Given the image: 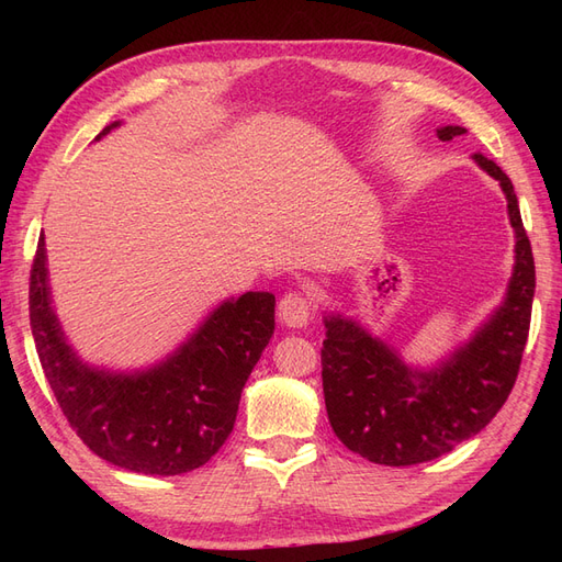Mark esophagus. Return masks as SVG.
I'll use <instances>...</instances> for the list:
<instances>
[{"label": "esophagus", "mask_w": 562, "mask_h": 562, "mask_svg": "<svg viewBox=\"0 0 562 562\" xmlns=\"http://www.w3.org/2000/svg\"><path fill=\"white\" fill-rule=\"evenodd\" d=\"M312 316V302L307 295L302 293H285L279 302V318L281 323L291 328H302L310 323Z\"/></svg>", "instance_id": "obj_1"}]
</instances>
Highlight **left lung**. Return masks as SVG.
Returning a JSON list of instances; mask_svg holds the SVG:
<instances>
[{
	"instance_id": "8db88e82",
	"label": "left lung",
	"mask_w": 562,
	"mask_h": 562,
	"mask_svg": "<svg viewBox=\"0 0 562 562\" xmlns=\"http://www.w3.org/2000/svg\"><path fill=\"white\" fill-rule=\"evenodd\" d=\"M464 133L462 126H443L438 138L452 140ZM473 159L499 180L518 239L506 300L479 335L440 368L417 372L353 321L326 318L321 378L330 427L368 462L411 467L450 452L487 427L516 384L532 316V246L512 180L481 151Z\"/></svg>"
}]
</instances>
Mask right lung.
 Wrapping results in <instances>:
<instances>
[{
  "label": "right lung",
  "instance_id": "obj_1",
  "mask_svg": "<svg viewBox=\"0 0 562 562\" xmlns=\"http://www.w3.org/2000/svg\"><path fill=\"white\" fill-rule=\"evenodd\" d=\"M274 304L271 293L227 300L166 363L110 375L83 366L65 342L50 310L44 234L30 269L32 337L63 415L105 462L149 475L194 471L225 446L244 384L274 335Z\"/></svg>",
  "mask_w": 562,
  "mask_h": 562
}]
</instances>
